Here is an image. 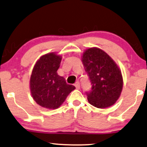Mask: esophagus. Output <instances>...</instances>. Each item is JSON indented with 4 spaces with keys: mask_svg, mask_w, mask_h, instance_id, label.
<instances>
[{
    "mask_svg": "<svg viewBox=\"0 0 147 147\" xmlns=\"http://www.w3.org/2000/svg\"><path fill=\"white\" fill-rule=\"evenodd\" d=\"M74 86H75L77 90H79L80 89V83L78 82H76L75 84H74Z\"/></svg>",
    "mask_w": 147,
    "mask_h": 147,
    "instance_id": "34e87169",
    "label": "esophagus"
}]
</instances>
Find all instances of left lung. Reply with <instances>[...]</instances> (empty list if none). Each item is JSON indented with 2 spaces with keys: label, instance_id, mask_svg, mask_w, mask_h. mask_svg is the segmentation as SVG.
<instances>
[{
  "label": "left lung",
  "instance_id": "obj_1",
  "mask_svg": "<svg viewBox=\"0 0 147 147\" xmlns=\"http://www.w3.org/2000/svg\"><path fill=\"white\" fill-rule=\"evenodd\" d=\"M82 62L92 84L86 92L88 102L102 109L114 104L123 88L121 72L114 61L103 50L92 47L84 52Z\"/></svg>",
  "mask_w": 147,
  "mask_h": 147
}]
</instances>
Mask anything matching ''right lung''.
I'll return each mask as SVG.
<instances>
[{
    "instance_id": "obj_1",
    "label": "right lung",
    "mask_w": 147,
    "mask_h": 147,
    "mask_svg": "<svg viewBox=\"0 0 147 147\" xmlns=\"http://www.w3.org/2000/svg\"><path fill=\"white\" fill-rule=\"evenodd\" d=\"M61 59V56L55 53H49L41 56L33 69L30 91L34 100L43 108H58L75 89V86L67 84L65 78L57 73Z\"/></svg>"
}]
</instances>
